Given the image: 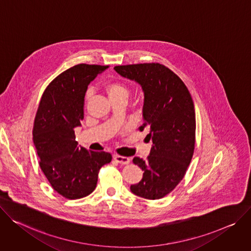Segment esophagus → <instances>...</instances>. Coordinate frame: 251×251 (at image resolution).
<instances>
[{"label": "esophagus", "mask_w": 251, "mask_h": 251, "mask_svg": "<svg viewBox=\"0 0 251 251\" xmlns=\"http://www.w3.org/2000/svg\"><path fill=\"white\" fill-rule=\"evenodd\" d=\"M115 159H116V161H118L121 164H128L130 162V158L129 157L122 156L120 154H116L115 155Z\"/></svg>", "instance_id": "obj_1"}]
</instances>
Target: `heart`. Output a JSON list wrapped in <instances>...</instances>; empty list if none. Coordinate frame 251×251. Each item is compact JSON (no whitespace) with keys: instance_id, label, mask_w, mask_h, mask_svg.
I'll return each instance as SVG.
<instances>
[{"instance_id":"heart-1","label":"heart","mask_w":251,"mask_h":251,"mask_svg":"<svg viewBox=\"0 0 251 251\" xmlns=\"http://www.w3.org/2000/svg\"><path fill=\"white\" fill-rule=\"evenodd\" d=\"M105 91L109 97V99H114V98H119V97H125L127 98L128 96V89L125 85L124 82L115 80V81H110L105 86ZM92 89H88L85 94V100H89L92 97Z\"/></svg>"}]
</instances>
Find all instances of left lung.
Masks as SVG:
<instances>
[{"label": "left lung", "instance_id": "1", "mask_svg": "<svg viewBox=\"0 0 251 251\" xmlns=\"http://www.w3.org/2000/svg\"><path fill=\"white\" fill-rule=\"evenodd\" d=\"M121 75L140 83L145 93L140 130L152 148L147 160L134 157L144 171L143 179L130 185L135 196L159 200L173 191L183 178L196 145V111L190 93L181 78L158 63L117 66Z\"/></svg>", "mask_w": 251, "mask_h": 251}]
</instances>
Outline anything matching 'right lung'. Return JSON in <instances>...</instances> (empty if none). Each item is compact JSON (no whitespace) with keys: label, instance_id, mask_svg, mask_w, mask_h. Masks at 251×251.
Here are the masks:
<instances>
[{"label":"right lung","instance_id":"1","mask_svg":"<svg viewBox=\"0 0 251 251\" xmlns=\"http://www.w3.org/2000/svg\"><path fill=\"white\" fill-rule=\"evenodd\" d=\"M108 67L74 66L49 83L40 100L33 128L40 168L51 187L68 200L92 193L100 168L111 161L109 152L78 148L74 130L83 119L89 83Z\"/></svg>","mask_w":251,"mask_h":251}]
</instances>
